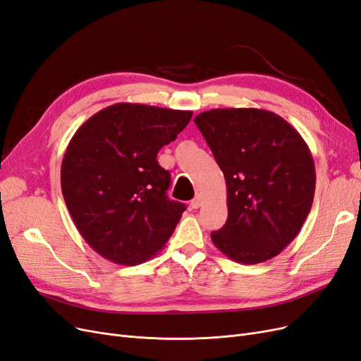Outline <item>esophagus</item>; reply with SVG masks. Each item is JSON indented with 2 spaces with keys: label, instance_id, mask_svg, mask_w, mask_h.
I'll return each instance as SVG.
<instances>
[{
  "label": "esophagus",
  "instance_id": "esophagus-1",
  "mask_svg": "<svg viewBox=\"0 0 361 361\" xmlns=\"http://www.w3.org/2000/svg\"><path fill=\"white\" fill-rule=\"evenodd\" d=\"M202 203H203V198H202V195H200V194H198L197 197H194V198H192L191 203H190V206H191L192 209H198V207L202 206Z\"/></svg>",
  "mask_w": 361,
  "mask_h": 361
}]
</instances>
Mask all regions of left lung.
<instances>
[{
    "instance_id": "left-lung-1",
    "label": "left lung",
    "mask_w": 361,
    "mask_h": 361,
    "mask_svg": "<svg viewBox=\"0 0 361 361\" xmlns=\"http://www.w3.org/2000/svg\"><path fill=\"white\" fill-rule=\"evenodd\" d=\"M227 183L228 218L214 245L242 264L263 263L299 234L315 192V164L293 126L269 110L214 109L194 119Z\"/></svg>"
}]
</instances>
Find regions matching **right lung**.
I'll list each match as a JSON object with an SVG mask.
<instances>
[{
	"mask_svg": "<svg viewBox=\"0 0 361 361\" xmlns=\"http://www.w3.org/2000/svg\"><path fill=\"white\" fill-rule=\"evenodd\" d=\"M190 110L118 103L74 133L61 190L82 238L116 264L135 266L163 250L185 204L170 200L159 149L188 126Z\"/></svg>",
	"mask_w": 361,
	"mask_h": 361,
	"instance_id": "1",
	"label": "right lung"
}]
</instances>
